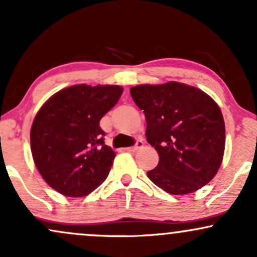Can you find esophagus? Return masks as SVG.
Here are the masks:
<instances>
[{"label": "esophagus", "instance_id": "obj_1", "mask_svg": "<svg viewBox=\"0 0 257 257\" xmlns=\"http://www.w3.org/2000/svg\"><path fill=\"white\" fill-rule=\"evenodd\" d=\"M143 147H144V143H143V140H138L137 143H135V145H134V146L129 147V149H128V151L135 152V151H138V150L143 149Z\"/></svg>", "mask_w": 257, "mask_h": 257}]
</instances>
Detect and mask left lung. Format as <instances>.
Returning <instances> with one entry per match:
<instances>
[{
    "label": "left lung",
    "instance_id": "left-lung-1",
    "mask_svg": "<svg viewBox=\"0 0 257 257\" xmlns=\"http://www.w3.org/2000/svg\"><path fill=\"white\" fill-rule=\"evenodd\" d=\"M146 118V140L159 162L147 176L170 194L194 192L216 175L225 151V122L216 102L198 88L168 82L131 88Z\"/></svg>",
    "mask_w": 257,
    "mask_h": 257
}]
</instances>
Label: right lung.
<instances>
[{"label": "right lung", "instance_id": "right-lung-1", "mask_svg": "<svg viewBox=\"0 0 257 257\" xmlns=\"http://www.w3.org/2000/svg\"><path fill=\"white\" fill-rule=\"evenodd\" d=\"M122 93L119 85H73L37 112L30 133L32 157L44 181L59 193L87 196L107 178L116 153L105 145L100 119Z\"/></svg>", "mask_w": 257, "mask_h": 257}]
</instances>
